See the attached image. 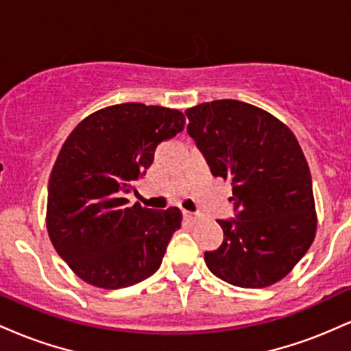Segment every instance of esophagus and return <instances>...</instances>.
<instances>
[{"label":"esophagus","mask_w":351,"mask_h":351,"mask_svg":"<svg viewBox=\"0 0 351 351\" xmlns=\"http://www.w3.org/2000/svg\"><path fill=\"white\" fill-rule=\"evenodd\" d=\"M183 216L186 221H191V223H195V221L199 219V215H196V213H191V211H183Z\"/></svg>","instance_id":"1"}]
</instances>
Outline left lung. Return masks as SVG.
<instances>
[{
	"label": "left lung",
	"mask_w": 351,
	"mask_h": 351,
	"mask_svg": "<svg viewBox=\"0 0 351 351\" xmlns=\"http://www.w3.org/2000/svg\"><path fill=\"white\" fill-rule=\"evenodd\" d=\"M215 176L232 183L236 219L217 221L224 241L204 252L208 269L244 289L284 279L315 239L312 176L291 128L239 100L204 102L184 112Z\"/></svg>",
	"instance_id": "left-lung-1"
}]
</instances>
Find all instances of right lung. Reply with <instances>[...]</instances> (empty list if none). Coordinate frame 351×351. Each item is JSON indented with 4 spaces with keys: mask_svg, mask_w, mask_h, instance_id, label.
<instances>
[{
    "mask_svg": "<svg viewBox=\"0 0 351 351\" xmlns=\"http://www.w3.org/2000/svg\"><path fill=\"white\" fill-rule=\"evenodd\" d=\"M184 128L183 112L138 102L87 115L52 167L46 228L71 271L100 289H122L155 274L181 228L178 208L128 206L125 193L153 163L156 145Z\"/></svg>",
    "mask_w": 351,
    "mask_h": 351,
    "instance_id": "right-lung-1",
    "label": "right lung"
}]
</instances>
